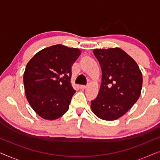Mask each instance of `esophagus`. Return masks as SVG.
<instances>
[{
	"label": "esophagus",
	"instance_id": "obj_1",
	"mask_svg": "<svg viewBox=\"0 0 160 160\" xmlns=\"http://www.w3.org/2000/svg\"><path fill=\"white\" fill-rule=\"evenodd\" d=\"M79 87H80L81 89H85L87 88V86H83V85H81V86H80Z\"/></svg>",
	"mask_w": 160,
	"mask_h": 160
}]
</instances>
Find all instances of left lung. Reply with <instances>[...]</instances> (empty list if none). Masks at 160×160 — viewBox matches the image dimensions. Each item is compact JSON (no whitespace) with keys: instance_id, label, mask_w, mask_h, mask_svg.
<instances>
[{"instance_id":"8db88e82","label":"left lung","mask_w":160,"mask_h":160,"mask_svg":"<svg viewBox=\"0 0 160 160\" xmlns=\"http://www.w3.org/2000/svg\"><path fill=\"white\" fill-rule=\"evenodd\" d=\"M102 70L99 93L91 101L92 112L108 121L122 117L141 95L143 77L136 62L119 48L95 49Z\"/></svg>"}]
</instances>
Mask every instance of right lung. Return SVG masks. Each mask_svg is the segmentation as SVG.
Returning <instances> with one entry per match:
<instances>
[{"mask_svg":"<svg viewBox=\"0 0 160 160\" xmlns=\"http://www.w3.org/2000/svg\"><path fill=\"white\" fill-rule=\"evenodd\" d=\"M80 54L78 49L57 44L41 50L28 62L23 76L25 95L43 119H58L68 110L76 92L71 67Z\"/></svg>","mask_w":160,"mask_h":160,"instance_id":"right-lung-1","label":"right lung"}]
</instances>
